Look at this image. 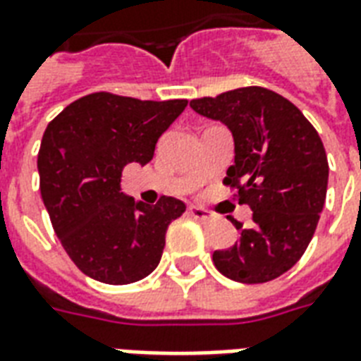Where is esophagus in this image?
<instances>
[{"label": "esophagus", "mask_w": 361, "mask_h": 361, "mask_svg": "<svg viewBox=\"0 0 361 361\" xmlns=\"http://www.w3.org/2000/svg\"><path fill=\"white\" fill-rule=\"evenodd\" d=\"M187 214L191 217H195V219H200V221H208L210 219V212L204 210V208H200V206H189L187 208Z\"/></svg>", "instance_id": "obj_1"}]
</instances>
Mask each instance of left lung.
Wrapping results in <instances>:
<instances>
[{
	"instance_id": "obj_1",
	"label": "left lung",
	"mask_w": 361,
	"mask_h": 361,
	"mask_svg": "<svg viewBox=\"0 0 361 361\" xmlns=\"http://www.w3.org/2000/svg\"><path fill=\"white\" fill-rule=\"evenodd\" d=\"M191 107L233 132L235 164L224 183L252 208L250 227L231 219L240 236L214 252V265L242 284L279 279L305 254L326 202L329 166L318 132L299 107L263 87L197 98Z\"/></svg>"
}]
</instances>
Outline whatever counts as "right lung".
Wrapping results in <instances>:
<instances>
[{"instance_id":"right-lung-1","label":"right lung","mask_w":361,"mask_h":361,"mask_svg":"<svg viewBox=\"0 0 361 361\" xmlns=\"http://www.w3.org/2000/svg\"><path fill=\"white\" fill-rule=\"evenodd\" d=\"M185 106L94 92L47 126L37 155L41 199L66 254L90 279L132 284L159 265L166 229L185 204L174 197L136 202L121 192V174L153 159L157 140Z\"/></svg>"}]
</instances>
